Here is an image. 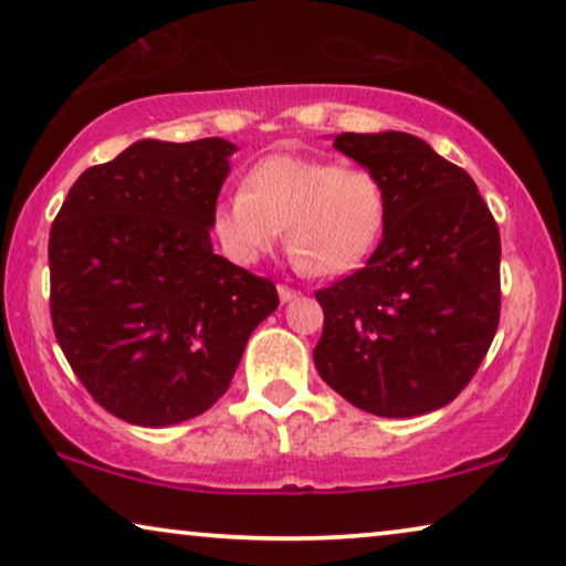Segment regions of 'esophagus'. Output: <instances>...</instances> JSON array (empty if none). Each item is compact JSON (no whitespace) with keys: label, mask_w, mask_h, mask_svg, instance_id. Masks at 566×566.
I'll use <instances>...</instances> for the list:
<instances>
[{"label":"esophagus","mask_w":566,"mask_h":566,"mask_svg":"<svg viewBox=\"0 0 566 566\" xmlns=\"http://www.w3.org/2000/svg\"><path fill=\"white\" fill-rule=\"evenodd\" d=\"M277 296H281V301L285 304V301H293L298 296V291L296 289H291V285H285V283H281L277 285Z\"/></svg>","instance_id":"esophagus-1"}]
</instances>
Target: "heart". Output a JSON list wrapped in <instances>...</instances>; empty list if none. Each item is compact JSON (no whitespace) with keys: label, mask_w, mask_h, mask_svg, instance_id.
I'll return each instance as SVG.
<instances>
[{"label":"heart","mask_w":566,"mask_h":566,"mask_svg":"<svg viewBox=\"0 0 566 566\" xmlns=\"http://www.w3.org/2000/svg\"><path fill=\"white\" fill-rule=\"evenodd\" d=\"M389 221V190L366 167L273 154L244 175L242 190L221 198L211 229L237 265H254L277 242L308 275L358 270L381 242Z\"/></svg>","instance_id":"1"}]
</instances>
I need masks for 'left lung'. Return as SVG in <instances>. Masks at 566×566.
<instances>
[{
  "instance_id": "8db88e82",
  "label": "left lung",
  "mask_w": 566,
  "mask_h": 566,
  "mask_svg": "<svg viewBox=\"0 0 566 566\" xmlns=\"http://www.w3.org/2000/svg\"><path fill=\"white\" fill-rule=\"evenodd\" d=\"M335 149L381 177L389 221L366 268L314 293V366L363 412H432L467 389L497 332V221L474 180L412 134H339Z\"/></svg>"
}]
</instances>
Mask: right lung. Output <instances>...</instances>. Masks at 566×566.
I'll use <instances>...</instances> for the list:
<instances>
[{
  "label": "right lung",
  "mask_w": 566,
  "mask_h": 566,
  "mask_svg": "<svg viewBox=\"0 0 566 566\" xmlns=\"http://www.w3.org/2000/svg\"><path fill=\"white\" fill-rule=\"evenodd\" d=\"M234 144L136 142L84 169L51 227V322L107 412L142 428L203 415L229 389L275 283L211 247Z\"/></svg>",
  "instance_id": "right-lung-1"
}]
</instances>
